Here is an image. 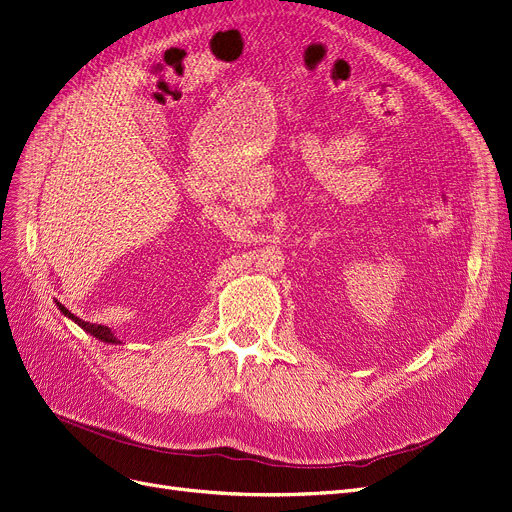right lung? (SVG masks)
Instances as JSON below:
<instances>
[{"mask_svg": "<svg viewBox=\"0 0 512 512\" xmlns=\"http://www.w3.org/2000/svg\"><path fill=\"white\" fill-rule=\"evenodd\" d=\"M56 308H59L67 318H71L75 325L78 327H82L86 333H90L92 337H97V339H101V342H105V344H111V346H118V344H122L120 339L116 337V333H113L109 327H105V325H90V323H84L82 318H78L75 314H71L63 304H59V301H56Z\"/></svg>", "mask_w": 512, "mask_h": 512, "instance_id": "1", "label": "right lung"}]
</instances>
